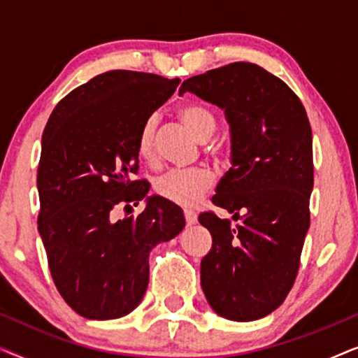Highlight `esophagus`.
Masks as SVG:
<instances>
[{
  "label": "esophagus",
  "instance_id": "obj_1",
  "mask_svg": "<svg viewBox=\"0 0 358 358\" xmlns=\"http://www.w3.org/2000/svg\"><path fill=\"white\" fill-rule=\"evenodd\" d=\"M184 217H185V223H187V227H192V224L197 223V215H195L192 210H184Z\"/></svg>",
  "mask_w": 358,
  "mask_h": 358
}]
</instances>
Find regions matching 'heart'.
<instances>
[{"label":"heart","mask_w":358,"mask_h":358,"mask_svg":"<svg viewBox=\"0 0 358 358\" xmlns=\"http://www.w3.org/2000/svg\"><path fill=\"white\" fill-rule=\"evenodd\" d=\"M178 115L182 124L197 136L200 141L208 140L217 130V120L213 114L197 104H185L179 107ZM158 120L156 117H150L141 127L136 141V150L141 159H155V134ZM213 174L208 169H174L156 179L155 190L161 197L169 202L182 205V207H194L200 202V199L212 189Z\"/></svg>","instance_id":"obj_1"}]
</instances>
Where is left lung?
Instances as JSON below:
<instances>
[{
  "label": "left lung",
  "instance_id": "obj_1",
  "mask_svg": "<svg viewBox=\"0 0 358 358\" xmlns=\"http://www.w3.org/2000/svg\"><path fill=\"white\" fill-rule=\"evenodd\" d=\"M184 92L224 110L231 168L212 202L241 220L231 227L212 212L200 213V224L212 234V249L200 264L202 290L217 315L261 320L292 290L310 228V120L295 92L254 63L189 78L179 90Z\"/></svg>",
  "mask_w": 358,
  "mask_h": 358
}]
</instances>
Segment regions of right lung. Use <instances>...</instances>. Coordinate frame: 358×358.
<instances>
[{"instance_id": "add662e5", "label": "right lung", "mask_w": 358, "mask_h": 358, "mask_svg": "<svg viewBox=\"0 0 358 358\" xmlns=\"http://www.w3.org/2000/svg\"><path fill=\"white\" fill-rule=\"evenodd\" d=\"M179 78L112 70L63 97L42 135L37 169L38 233L53 282L86 320H115L134 311L148 287L150 251L185 227L180 207L138 171L136 141L151 114L174 94ZM147 207L115 220L117 204Z\"/></svg>"}]
</instances>
